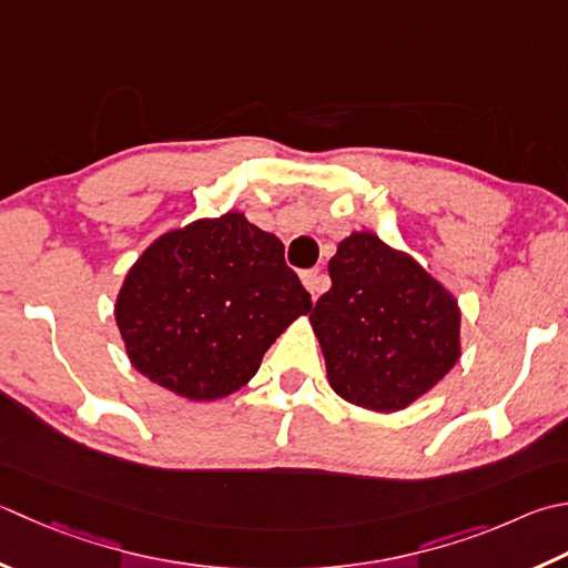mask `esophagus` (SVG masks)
Masks as SVG:
<instances>
[{
	"label": "esophagus",
	"instance_id": "1",
	"mask_svg": "<svg viewBox=\"0 0 568 568\" xmlns=\"http://www.w3.org/2000/svg\"><path fill=\"white\" fill-rule=\"evenodd\" d=\"M303 285L307 287L310 295H313V300H315L322 291H327L329 281H327L325 273H320V271L315 268V271H305V273H303Z\"/></svg>",
	"mask_w": 568,
	"mask_h": 568
}]
</instances>
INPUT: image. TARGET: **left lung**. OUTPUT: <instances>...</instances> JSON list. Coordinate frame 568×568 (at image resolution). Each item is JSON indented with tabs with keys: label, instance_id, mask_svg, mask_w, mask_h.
<instances>
[{
	"label": "left lung",
	"instance_id": "obj_1",
	"mask_svg": "<svg viewBox=\"0 0 568 568\" xmlns=\"http://www.w3.org/2000/svg\"><path fill=\"white\" fill-rule=\"evenodd\" d=\"M332 287L310 322L332 388L372 410L406 408L460 357V310L440 283L374 233H352L329 258Z\"/></svg>",
	"mask_w": 568,
	"mask_h": 568
}]
</instances>
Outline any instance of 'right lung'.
<instances>
[{
  "instance_id": "1",
  "label": "right lung",
  "mask_w": 568,
  "mask_h": 568,
  "mask_svg": "<svg viewBox=\"0 0 568 568\" xmlns=\"http://www.w3.org/2000/svg\"><path fill=\"white\" fill-rule=\"evenodd\" d=\"M313 300L283 243L243 214L164 233L132 265L115 320L132 366L192 402L253 379L263 354Z\"/></svg>"
}]
</instances>
